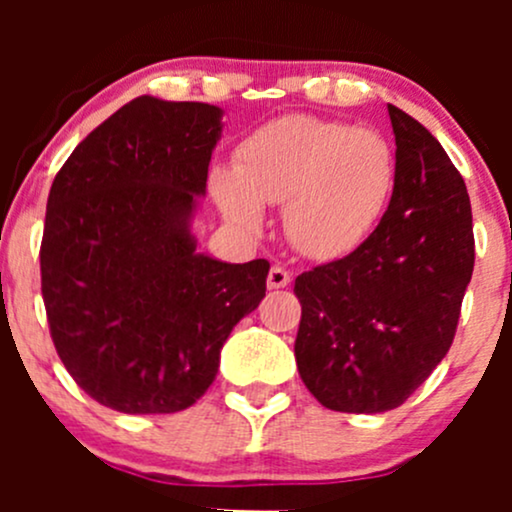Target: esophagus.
<instances>
[{
	"label": "esophagus",
	"instance_id": "1",
	"mask_svg": "<svg viewBox=\"0 0 512 512\" xmlns=\"http://www.w3.org/2000/svg\"><path fill=\"white\" fill-rule=\"evenodd\" d=\"M289 284H291V274L286 272L284 267H279V264H274L267 274L269 289H284V286H289Z\"/></svg>",
	"mask_w": 512,
	"mask_h": 512
}]
</instances>
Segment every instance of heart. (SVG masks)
Returning <instances> with one entry per match:
<instances>
[{
    "label": "heart",
    "mask_w": 512,
    "mask_h": 512,
    "mask_svg": "<svg viewBox=\"0 0 512 512\" xmlns=\"http://www.w3.org/2000/svg\"><path fill=\"white\" fill-rule=\"evenodd\" d=\"M397 185V156L375 129L313 115L276 117L238 149L236 173L211 175L226 219L243 231L262 228V207H284L293 248L337 260L370 238Z\"/></svg>",
    "instance_id": "1"
}]
</instances>
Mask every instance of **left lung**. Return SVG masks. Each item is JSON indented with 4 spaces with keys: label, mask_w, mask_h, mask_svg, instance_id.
Returning a JSON list of instances; mask_svg holds the SVG:
<instances>
[{
    "label": "left lung",
    "mask_w": 512,
    "mask_h": 512,
    "mask_svg": "<svg viewBox=\"0 0 512 512\" xmlns=\"http://www.w3.org/2000/svg\"><path fill=\"white\" fill-rule=\"evenodd\" d=\"M397 185L361 248L296 279V363L322 407L378 414L409 399L448 354L474 269L460 170L404 110L387 105Z\"/></svg>",
    "instance_id": "left-lung-1"
}]
</instances>
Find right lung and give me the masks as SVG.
Wrapping results in <instances>:
<instances>
[{"instance_id":"add662e5","label":"right lung","mask_w":512,"mask_h":512,"mask_svg":"<svg viewBox=\"0 0 512 512\" xmlns=\"http://www.w3.org/2000/svg\"><path fill=\"white\" fill-rule=\"evenodd\" d=\"M219 120L216 105L142 96L93 129L50 187L40 291L52 344L74 383L122 414L192 407L267 291V260H211L187 231Z\"/></svg>"}]
</instances>
